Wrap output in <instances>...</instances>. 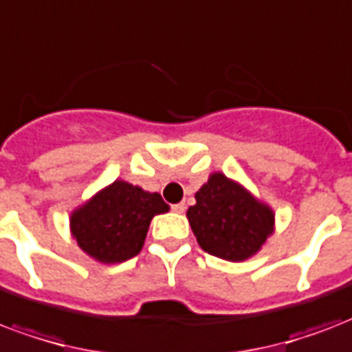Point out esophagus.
<instances>
[{
  "label": "esophagus",
  "instance_id": "obj_1",
  "mask_svg": "<svg viewBox=\"0 0 352 352\" xmlns=\"http://www.w3.org/2000/svg\"><path fill=\"white\" fill-rule=\"evenodd\" d=\"M170 210H173L174 213H184V211H186V204H184V202H179V204H173L170 206Z\"/></svg>",
  "mask_w": 352,
  "mask_h": 352
}]
</instances>
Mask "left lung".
I'll return each mask as SVG.
<instances>
[{
    "instance_id": "left-lung-1",
    "label": "left lung",
    "mask_w": 352,
    "mask_h": 352,
    "mask_svg": "<svg viewBox=\"0 0 352 352\" xmlns=\"http://www.w3.org/2000/svg\"><path fill=\"white\" fill-rule=\"evenodd\" d=\"M195 198L187 219L198 245L217 258L247 260L273 234V211L224 174H213Z\"/></svg>"
}]
</instances>
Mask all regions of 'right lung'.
Instances as JSON below:
<instances>
[{
  "instance_id": "obj_1",
  "label": "right lung",
  "mask_w": 352,
  "mask_h": 352,
  "mask_svg": "<svg viewBox=\"0 0 352 352\" xmlns=\"http://www.w3.org/2000/svg\"><path fill=\"white\" fill-rule=\"evenodd\" d=\"M168 211L160 192L118 179L72 213L70 226L87 254L118 263L141 252L152 217Z\"/></svg>"
}]
</instances>
